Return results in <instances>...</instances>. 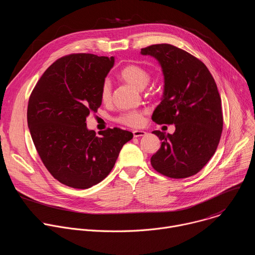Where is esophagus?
<instances>
[{
  "mask_svg": "<svg viewBox=\"0 0 255 255\" xmlns=\"http://www.w3.org/2000/svg\"><path fill=\"white\" fill-rule=\"evenodd\" d=\"M133 135H134V137H142V136H146L147 132H145L143 130H134Z\"/></svg>",
  "mask_w": 255,
  "mask_h": 255,
  "instance_id": "34e87169",
  "label": "esophagus"
}]
</instances>
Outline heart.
Segmentation results:
<instances>
[{
  "label": "heart",
  "instance_id": "obj_1",
  "mask_svg": "<svg viewBox=\"0 0 255 255\" xmlns=\"http://www.w3.org/2000/svg\"><path fill=\"white\" fill-rule=\"evenodd\" d=\"M120 77L127 82L132 87L142 90L144 89L150 80L149 73L138 65H127L121 72ZM100 98L103 102H108L111 98V83L108 79L104 80L100 90ZM118 122L129 127H139L144 121V112L142 111H130L122 114L118 119Z\"/></svg>",
  "mask_w": 255,
  "mask_h": 255
}]
</instances>
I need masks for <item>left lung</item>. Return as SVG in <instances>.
<instances>
[{
  "label": "left lung",
  "instance_id": "8db88e82",
  "mask_svg": "<svg viewBox=\"0 0 255 255\" xmlns=\"http://www.w3.org/2000/svg\"><path fill=\"white\" fill-rule=\"evenodd\" d=\"M155 58L164 76L160 104L152 114L157 124H174L175 132L153 131L162 141L151 157L155 170L180 179L198 173L218 146L223 117L221 98L207 67L197 58L169 44L141 49Z\"/></svg>",
  "mask_w": 255,
  "mask_h": 255
}]
</instances>
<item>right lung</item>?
Here are the masks:
<instances>
[{
    "label": "right lung",
    "mask_w": 255,
    "mask_h": 255,
    "mask_svg": "<svg viewBox=\"0 0 255 255\" xmlns=\"http://www.w3.org/2000/svg\"><path fill=\"white\" fill-rule=\"evenodd\" d=\"M114 57L72 54L42 75L28 104V127L38 154L52 176L77 189L101 182L125 143L133 138L119 128L89 130L86 118L101 106L102 83Z\"/></svg>",
    "instance_id": "add662e5"
}]
</instances>
